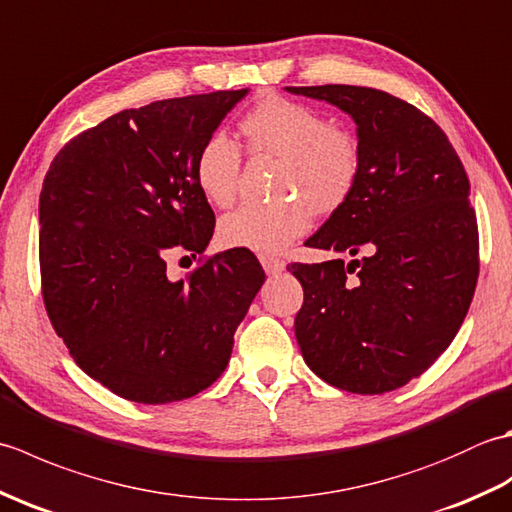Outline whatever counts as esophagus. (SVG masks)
Segmentation results:
<instances>
[{"instance_id":"34e87169","label":"esophagus","mask_w":512,"mask_h":512,"mask_svg":"<svg viewBox=\"0 0 512 512\" xmlns=\"http://www.w3.org/2000/svg\"><path fill=\"white\" fill-rule=\"evenodd\" d=\"M259 264H262V268L266 270L268 275H275V273H281V270H284V262H281L279 257H275V255H266V253H262L259 255Z\"/></svg>"}]
</instances>
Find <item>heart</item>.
<instances>
[{
  "label": "heart",
  "mask_w": 512,
  "mask_h": 512,
  "mask_svg": "<svg viewBox=\"0 0 512 512\" xmlns=\"http://www.w3.org/2000/svg\"><path fill=\"white\" fill-rule=\"evenodd\" d=\"M239 134L255 154L281 158L275 191L292 195L228 213L220 222V239L228 248L257 253L286 248L308 231L312 209L321 215L339 211L361 180V140L310 105L270 96L239 118ZM239 171L242 151L224 134L206 138L195 154V184L217 209L233 204Z\"/></svg>",
  "instance_id": "b5f03b06"
}]
</instances>
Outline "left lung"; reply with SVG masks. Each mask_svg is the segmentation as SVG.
<instances>
[{
    "instance_id": "left-lung-1",
    "label": "left lung",
    "mask_w": 512,
    "mask_h": 512,
    "mask_svg": "<svg viewBox=\"0 0 512 512\" xmlns=\"http://www.w3.org/2000/svg\"><path fill=\"white\" fill-rule=\"evenodd\" d=\"M358 125L363 171L352 198L306 246L361 259L288 264L303 286L295 334L308 367L352 394H385L438 361L469 312L480 233L469 176L440 125L361 85L286 88Z\"/></svg>"
}]
</instances>
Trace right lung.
<instances>
[{
    "label": "right lung",
    "mask_w": 512,
    "mask_h": 512,
    "mask_svg": "<svg viewBox=\"0 0 512 512\" xmlns=\"http://www.w3.org/2000/svg\"><path fill=\"white\" fill-rule=\"evenodd\" d=\"M248 90L123 110L65 143L39 195L41 295L74 363L116 396L165 405L228 365L264 284L250 250L204 257L213 209L193 178L200 145ZM171 247L199 255L166 279Z\"/></svg>",
    "instance_id": "add662e5"
}]
</instances>
